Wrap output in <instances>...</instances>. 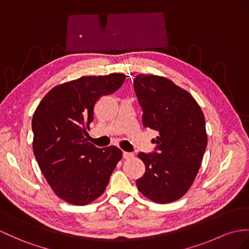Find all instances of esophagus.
<instances>
[{
    "mask_svg": "<svg viewBox=\"0 0 249 249\" xmlns=\"http://www.w3.org/2000/svg\"><path fill=\"white\" fill-rule=\"evenodd\" d=\"M123 155H124V159H125V160H130V159H132V157H134V154L131 152H124Z\"/></svg>",
    "mask_w": 249,
    "mask_h": 249,
    "instance_id": "1",
    "label": "esophagus"
}]
</instances>
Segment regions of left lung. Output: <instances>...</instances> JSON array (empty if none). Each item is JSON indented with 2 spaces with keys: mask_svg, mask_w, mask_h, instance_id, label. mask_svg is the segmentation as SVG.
<instances>
[{
  "mask_svg": "<svg viewBox=\"0 0 249 249\" xmlns=\"http://www.w3.org/2000/svg\"><path fill=\"white\" fill-rule=\"evenodd\" d=\"M134 89L144 128L159 132L156 152L139 153L145 166L137 189L151 201L167 204L183 197L195 181L207 147L201 107L186 89L162 76L141 74Z\"/></svg>",
  "mask_w": 249,
  "mask_h": 249,
  "instance_id": "left-lung-1",
  "label": "left lung"
}]
</instances>
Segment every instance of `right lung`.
<instances>
[{"instance_id": "right-lung-1", "label": "right lung", "mask_w": 249, "mask_h": 249, "mask_svg": "<svg viewBox=\"0 0 249 249\" xmlns=\"http://www.w3.org/2000/svg\"><path fill=\"white\" fill-rule=\"evenodd\" d=\"M124 74L83 76L53 88L33 117V150L56 196L72 205H88L105 192L123 152L99 149L87 141L94 107L101 96L117 90Z\"/></svg>"}]
</instances>
